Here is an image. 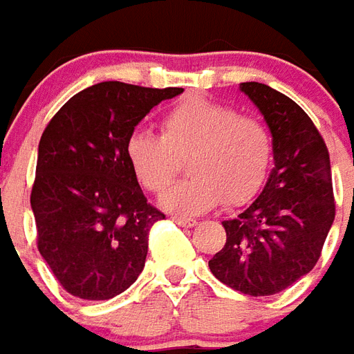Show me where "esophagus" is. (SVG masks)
I'll use <instances>...</instances> for the list:
<instances>
[{
  "instance_id": "34e87169",
  "label": "esophagus",
  "mask_w": 354,
  "mask_h": 354,
  "mask_svg": "<svg viewBox=\"0 0 354 354\" xmlns=\"http://www.w3.org/2000/svg\"><path fill=\"white\" fill-rule=\"evenodd\" d=\"M171 221H175L179 227H185V229H190V227H194L196 225V219H190V217H181V215H175L171 217Z\"/></svg>"
}]
</instances>
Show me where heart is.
<instances>
[{
  "instance_id": "heart-1",
  "label": "heart",
  "mask_w": 354,
  "mask_h": 354,
  "mask_svg": "<svg viewBox=\"0 0 354 354\" xmlns=\"http://www.w3.org/2000/svg\"><path fill=\"white\" fill-rule=\"evenodd\" d=\"M189 154L192 177L160 198L162 209L181 217L209 212L223 200L229 205L252 200L267 179L272 139L261 120L192 95L165 112L162 137L139 131L125 142L133 175L150 192L167 189L179 173V158Z\"/></svg>"
}]
</instances>
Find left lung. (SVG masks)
I'll return each mask as SVG.
<instances>
[{"mask_svg": "<svg viewBox=\"0 0 354 354\" xmlns=\"http://www.w3.org/2000/svg\"><path fill=\"white\" fill-rule=\"evenodd\" d=\"M272 137L265 187L234 219L209 259L213 277L253 297L272 295L309 274L330 232L335 204L330 154L305 110L269 85L240 84Z\"/></svg>", "mask_w": 354, "mask_h": 354, "instance_id": "8db88e82", "label": "left lung"}]
</instances>
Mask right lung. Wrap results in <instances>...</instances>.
I'll use <instances>...</instances> for the list:
<instances>
[{
  "mask_svg": "<svg viewBox=\"0 0 354 354\" xmlns=\"http://www.w3.org/2000/svg\"><path fill=\"white\" fill-rule=\"evenodd\" d=\"M181 93L101 82L76 93L45 127L30 196L37 250L80 299H112L145 269L149 232L165 215L147 202L125 142L150 110Z\"/></svg>",
  "mask_w": 354,
  "mask_h": 354,
  "instance_id": "right-lung-1",
  "label": "right lung"
}]
</instances>
